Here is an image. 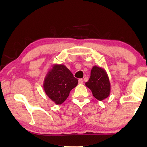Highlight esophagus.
Instances as JSON below:
<instances>
[{
  "mask_svg": "<svg viewBox=\"0 0 147 147\" xmlns=\"http://www.w3.org/2000/svg\"><path fill=\"white\" fill-rule=\"evenodd\" d=\"M83 82H84L83 79H79V80H78V83H79L80 84H83Z\"/></svg>",
  "mask_w": 147,
  "mask_h": 147,
  "instance_id": "esophagus-1",
  "label": "esophagus"
}]
</instances>
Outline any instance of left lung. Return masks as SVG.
<instances>
[{
	"label": "left lung",
	"instance_id": "obj_1",
	"mask_svg": "<svg viewBox=\"0 0 147 147\" xmlns=\"http://www.w3.org/2000/svg\"><path fill=\"white\" fill-rule=\"evenodd\" d=\"M86 86L91 91L94 97L100 101L108 98L110 94L111 86L108 74L105 69L100 67L93 66Z\"/></svg>",
	"mask_w": 147,
	"mask_h": 147
}]
</instances>
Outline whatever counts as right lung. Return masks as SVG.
I'll list each match as a JSON object with an SVG mask.
<instances>
[{"mask_svg":"<svg viewBox=\"0 0 147 147\" xmlns=\"http://www.w3.org/2000/svg\"><path fill=\"white\" fill-rule=\"evenodd\" d=\"M78 79L64 65L54 64L44 80L43 89L47 96L56 104L66 100L70 91L78 84Z\"/></svg>","mask_w":147,"mask_h":147,"instance_id":"obj_1","label":"right lung"}]
</instances>
